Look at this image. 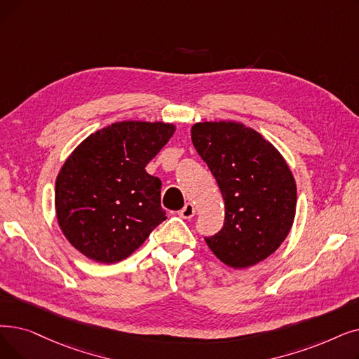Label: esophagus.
Wrapping results in <instances>:
<instances>
[{
    "mask_svg": "<svg viewBox=\"0 0 359 359\" xmlns=\"http://www.w3.org/2000/svg\"><path fill=\"white\" fill-rule=\"evenodd\" d=\"M195 207H194V204H191V202H188V204H186L180 211H179V215L182 217V218H188V220H191V218L195 215Z\"/></svg>",
    "mask_w": 359,
    "mask_h": 359,
    "instance_id": "obj_1",
    "label": "esophagus"
}]
</instances>
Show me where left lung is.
<instances>
[{
    "label": "left lung",
    "mask_w": 359,
    "mask_h": 359,
    "mask_svg": "<svg viewBox=\"0 0 359 359\" xmlns=\"http://www.w3.org/2000/svg\"><path fill=\"white\" fill-rule=\"evenodd\" d=\"M191 133L226 205L222 230L205 242L229 267L255 266L282 245L293 224L292 171L269 141L241 123H196Z\"/></svg>",
    "instance_id": "1"
}]
</instances>
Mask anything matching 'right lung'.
Returning a JSON list of instances; mask_svg holds the SVG:
<instances>
[{
    "label": "right lung",
    "instance_id": "obj_1",
    "mask_svg": "<svg viewBox=\"0 0 359 359\" xmlns=\"http://www.w3.org/2000/svg\"><path fill=\"white\" fill-rule=\"evenodd\" d=\"M161 121H121L77 147L55 182V211L67 241L104 264L128 258L165 220L161 180L147 164L175 133Z\"/></svg>",
    "mask_w": 359,
    "mask_h": 359
}]
</instances>
